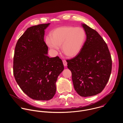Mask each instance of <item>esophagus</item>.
I'll list each match as a JSON object with an SVG mask.
<instances>
[{"label":"esophagus","mask_w":123,"mask_h":123,"mask_svg":"<svg viewBox=\"0 0 123 123\" xmlns=\"http://www.w3.org/2000/svg\"><path fill=\"white\" fill-rule=\"evenodd\" d=\"M63 64H64V66H67V61H66V60H63Z\"/></svg>","instance_id":"obj_1"}]
</instances>
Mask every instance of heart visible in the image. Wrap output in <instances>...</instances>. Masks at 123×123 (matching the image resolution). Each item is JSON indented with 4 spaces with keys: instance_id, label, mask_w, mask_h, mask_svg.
I'll list each match as a JSON object with an SVG mask.
<instances>
[{
    "instance_id": "obj_1",
    "label": "heart",
    "mask_w": 123,
    "mask_h": 123,
    "mask_svg": "<svg viewBox=\"0 0 123 123\" xmlns=\"http://www.w3.org/2000/svg\"><path fill=\"white\" fill-rule=\"evenodd\" d=\"M86 37V32L82 28L64 26L55 28L51 32L50 37H47L45 41L50 49L58 50L62 46L65 55L74 57L81 50Z\"/></svg>"
}]
</instances>
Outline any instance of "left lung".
<instances>
[{
	"label": "left lung",
	"mask_w": 123,
	"mask_h": 123,
	"mask_svg": "<svg viewBox=\"0 0 123 123\" xmlns=\"http://www.w3.org/2000/svg\"><path fill=\"white\" fill-rule=\"evenodd\" d=\"M86 40L81 51L67 60L74 88L82 97L100 93L109 81L112 59L107 44L95 30L82 24Z\"/></svg>",
	"instance_id": "1"
}]
</instances>
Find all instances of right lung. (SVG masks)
I'll return each instance as SVG.
<instances>
[{"label":"right lung","instance_id":"1","mask_svg":"<svg viewBox=\"0 0 123 123\" xmlns=\"http://www.w3.org/2000/svg\"><path fill=\"white\" fill-rule=\"evenodd\" d=\"M50 23L28 28L18 39L14 53L13 74L21 90L30 98L49 100L56 92L55 82L64 67L58 56L49 57L44 41Z\"/></svg>","mask_w":123,"mask_h":123}]
</instances>
